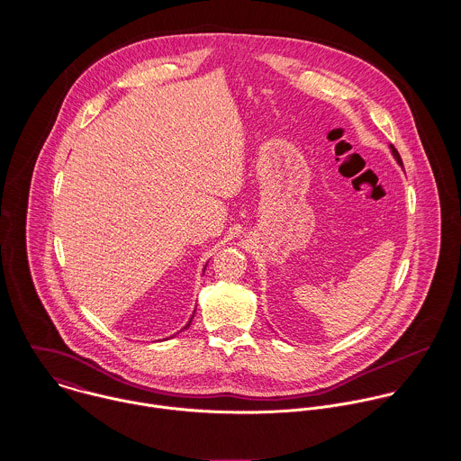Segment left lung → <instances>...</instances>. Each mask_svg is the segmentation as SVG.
<instances>
[{
  "label": "left lung",
  "mask_w": 461,
  "mask_h": 461,
  "mask_svg": "<svg viewBox=\"0 0 461 461\" xmlns=\"http://www.w3.org/2000/svg\"><path fill=\"white\" fill-rule=\"evenodd\" d=\"M391 152H393V156H394L395 161H397V165L399 167H402V161H401V156H399V152L395 150L394 145H391Z\"/></svg>",
  "instance_id": "1"
}]
</instances>
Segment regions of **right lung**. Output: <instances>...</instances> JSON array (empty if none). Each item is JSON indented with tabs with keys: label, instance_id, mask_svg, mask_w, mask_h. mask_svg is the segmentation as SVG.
<instances>
[{
	"label": "right lung",
	"instance_id": "add662e5",
	"mask_svg": "<svg viewBox=\"0 0 461 461\" xmlns=\"http://www.w3.org/2000/svg\"><path fill=\"white\" fill-rule=\"evenodd\" d=\"M205 266H207V264H205ZM205 266H203V269H205ZM192 320H194V316H192V318H190V321H188V325H185V327H183V330H186V329H188V327H190V325H192ZM183 330H179V331H183ZM179 331H177V333H179ZM177 333H174V335H177ZM174 335H172V337H174ZM167 339H168V337H167Z\"/></svg>",
	"mask_w": 461,
	"mask_h": 461
}]
</instances>
